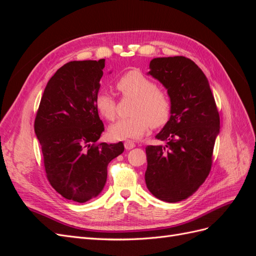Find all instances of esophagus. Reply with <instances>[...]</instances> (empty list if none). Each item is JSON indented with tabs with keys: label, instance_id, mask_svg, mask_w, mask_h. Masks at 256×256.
<instances>
[{
	"label": "esophagus",
	"instance_id": "1",
	"mask_svg": "<svg viewBox=\"0 0 256 256\" xmlns=\"http://www.w3.org/2000/svg\"><path fill=\"white\" fill-rule=\"evenodd\" d=\"M124 146H125V148H126L127 150H132L134 147L136 146V144H134V141L127 140L125 143H124Z\"/></svg>",
	"mask_w": 256,
	"mask_h": 256
}]
</instances>
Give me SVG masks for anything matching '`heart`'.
I'll list each match as a JSON object with an SVG mask.
<instances>
[{
	"mask_svg": "<svg viewBox=\"0 0 256 256\" xmlns=\"http://www.w3.org/2000/svg\"><path fill=\"white\" fill-rule=\"evenodd\" d=\"M116 88L122 96L134 98V102L130 111L132 116L116 120L109 127V134L115 140L140 138L152 126H164L171 118L172 102L168 94L142 72L131 70L122 76L116 81ZM94 104L104 118H114L116 104L109 92H99Z\"/></svg>",
	"mask_w": 256,
	"mask_h": 256,
	"instance_id": "b5f03b06",
	"label": "heart"
}]
</instances>
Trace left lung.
<instances>
[{
  "mask_svg": "<svg viewBox=\"0 0 256 256\" xmlns=\"http://www.w3.org/2000/svg\"><path fill=\"white\" fill-rule=\"evenodd\" d=\"M148 74L168 90L171 118L156 136L164 145L146 147L145 182L168 203L188 198L210 172L220 116L206 76L184 56L150 60Z\"/></svg>",
  "mask_w": 256,
  "mask_h": 256,
  "instance_id": "left-lung-1",
  "label": "left lung"
}]
</instances>
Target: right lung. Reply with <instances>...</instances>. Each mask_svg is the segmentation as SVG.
Masks as SVG:
<instances>
[{
  "instance_id": "right-lung-1",
  "label": "right lung",
  "mask_w": 256,
  "mask_h": 256,
  "mask_svg": "<svg viewBox=\"0 0 256 256\" xmlns=\"http://www.w3.org/2000/svg\"><path fill=\"white\" fill-rule=\"evenodd\" d=\"M104 60H74L49 80L34 122L46 174L60 194L85 203L102 191L124 144L97 143L104 130L94 104Z\"/></svg>"
}]
</instances>
